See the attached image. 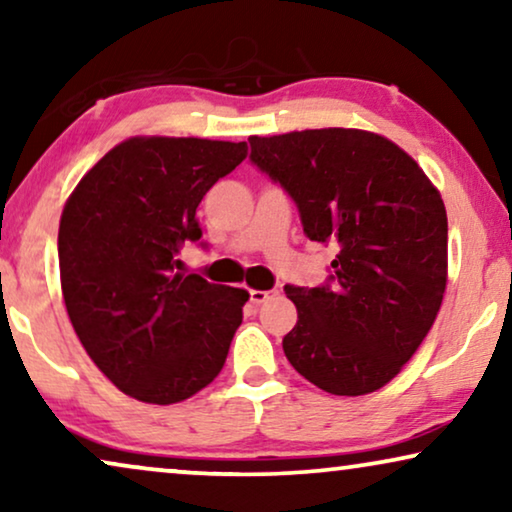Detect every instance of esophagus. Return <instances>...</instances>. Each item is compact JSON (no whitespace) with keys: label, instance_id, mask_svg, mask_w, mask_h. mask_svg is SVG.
<instances>
[{"label":"esophagus","instance_id":"obj_1","mask_svg":"<svg viewBox=\"0 0 512 512\" xmlns=\"http://www.w3.org/2000/svg\"><path fill=\"white\" fill-rule=\"evenodd\" d=\"M275 296H277L275 289H270V291H251L249 293V300L254 305H263L265 300H270V298H275Z\"/></svg>","mask_w":512,"mask_h":512}]
</instances>
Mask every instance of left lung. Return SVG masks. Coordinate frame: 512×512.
I'll use <instances>...</instances> for the list:
<instances>
[{
	"instance_id": "8db88e82",
	"label": "left lung",
	"mask_w": 512,
	"mask_h": 512,
	"mask_svg": "<svg viewBox=\"0 0 512 512\" xmlns=\"http://www.w3.org/2000/svg\"><path fill=\"white\" fill-rule=\"evenodd\" d=\"M251 163L296 202L303 233L338 251L328 282L286 286L298 321L286 359L335 396H363L401 373L431 331L447 284L438 188L375 132L324 128L249 137Z\"/></svg>"
}]
</instances>
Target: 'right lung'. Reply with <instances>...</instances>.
I'll return each instance as SVG.
<instances>
[{
  "mask_svg": "<svg viewBox=\"0 0 512 512\" xmlns=\"http://www.w3.org/2000/svg\"><path fill=\"white\" fill-rule=\"evenodd\" d=\"M247 158V142L130 137L79 181L62 209L67 314L95 366L142 403H179L226 363L249 293L181 275L200 200Z\"/></svg>",
  "mask_w": 512,
  "mask_h": 512,
  "instance_id": "right-lung-1",
  "label": "right lung"
}]
</instances>
